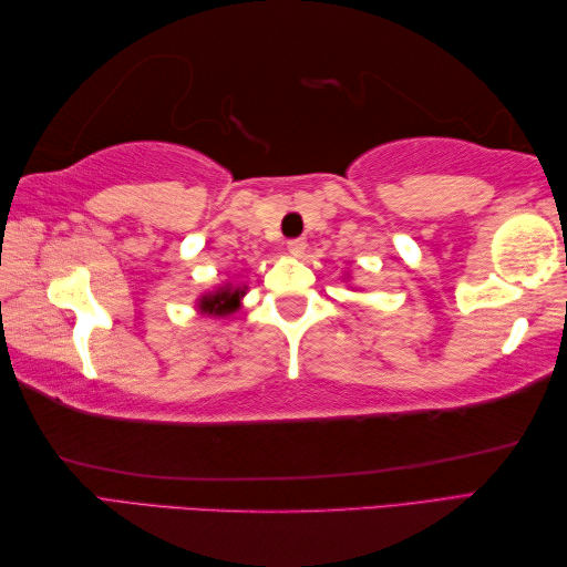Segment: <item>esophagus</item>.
<instances>
[{"instance_id":"1","label":"esophagus","mask_w":567,"mask_h":567,"mask_svg":"<svg viewBox=\"0 0 567 567\" xmlns=\"http://www.w3.org/2000/svg\"><path fill=\"white\" fill-rule=\"evenodd\" d=\"M287 250H290V256L302 258L305 250H307V240L305 238H295V240H290V244H287Z\"/></svg>"}]
</instances>
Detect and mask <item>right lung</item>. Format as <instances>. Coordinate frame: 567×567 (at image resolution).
I'll use <instances>...</instances> for the list:
<instances>
[{
    "label": "right lung",
    "mask_w": 567,
    "mask_h": 567,
    "mask_svg": "<svg viewBox=\"0 0 567 567\" xmlns=\"http://www.w3.org/2000/svg\"><path fill=\"white\" fill-rule=\"evenodd\" d=\"M246 285H234V282H224L219 287H214L212 292H204L197 299V309L199 315H209V317H228L234 311L240 309V299L246 297Z\"/></svg>",
    "instance_id": "right-lung-1"
}]
</instances>
